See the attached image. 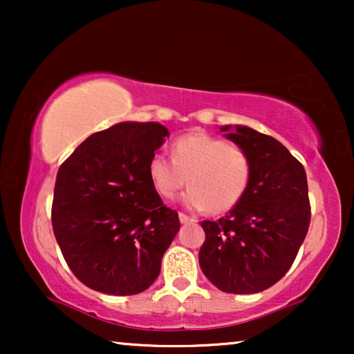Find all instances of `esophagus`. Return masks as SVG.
Here are the masks:
<instances>
[{"instance_id":"1","label":"esophagus","mask_w":354,"mask_h":354,"mask_svg":"<svg viewBox=\"0 0 354 354\" xmlns=\"http://www.w3.org/2000/svg\"><path fill=\"white\" fill-rule=\"evenodd\" d=\"M178 219H180L182 224H192V222H196L195 219H193V217L183 214V212H178Z\"/></svg>"}]
</instances>
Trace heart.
I'll return each instance as SVG.
<instances>
[{"label":"heart","mask_w":354,"mask_h":354,"mask_svg":"<svg viewBox=\"0 0 354 354\" xmlns=\"http://www.w3.org/2000/svg\"><path fill=\"white\" fill-rule=\"evenodd\" d=\"M171 156L153 154L148 162L149 182L166 200L176 196L188 180L192 188L183 196V205L222 214L239 205L248 188V153L209 133L193 132L177 138Z\"/></svg>","instance_id":"heart-1"}]
</instances>
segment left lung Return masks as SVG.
I'll list each match as a JSON object with an SVG mask.
<instances>
[{"label": "left lung", "mask_w": 354, "mask_h": 354, "mask_svg": "<svg viewBox=\"0 0 354 354\" xmlns=\"http://www.w3.org/2000/svg\"><path fill=\"white\" fill-rule=\"evenodd\" d=\"M251 159L243 198L219 221H203V274L225 293L268 290L292 268L308 234L311 206L303 164L279 140L236 125L221 127Z\"/></svg>", "instance_id": "left-lung-1"}]
</instances>
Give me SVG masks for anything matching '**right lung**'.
<instances>
[{"mask_svg":"<svg viewBox=\"0 0 354 354\" xmlns=\"http://www.w3.org/2000/svg\"><path fill=\"white\" fill-rule=\"evenodd\" d=\"M169 130L120 122L90 135L57 171L53 232L67 266L96 292L137 295L161 272L180 229L148 177V162Z\"/></svg>","mask_w":354,"mask_h":354,"instance_id":"right-lung-1","label":"right lung"}]
</instances>
